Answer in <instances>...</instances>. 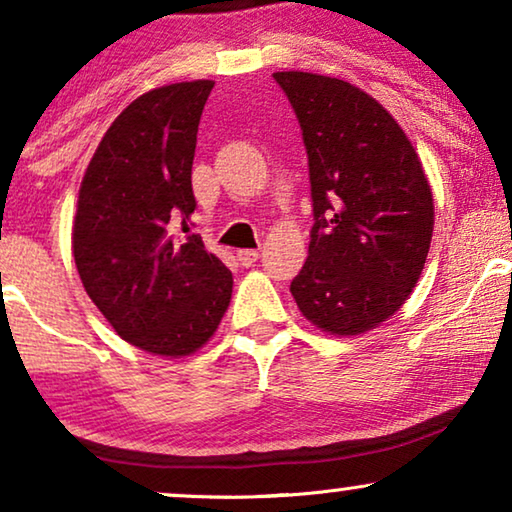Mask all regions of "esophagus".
Returning a JSON list of instances; mask_svg holds the SVG:
<instances>
[{
	"instance_id": "1",
	"label": "esophagus",
	"mask_w": 512,
	"mask_h": 512,
	"mask_svg": "<svg viewBox=\"0 0 512 512\" xmlns=\"http://www.w3.org/2000/svg\"><path fill=\"white\" fill-rule=\"evenodd\" d=\"M237 261H240L244 268H249V265H254L258 261V249H240L237 251Z\"/></svg>"
}]
</instances>
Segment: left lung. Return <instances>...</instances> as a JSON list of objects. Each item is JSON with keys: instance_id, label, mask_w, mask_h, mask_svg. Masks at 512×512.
Returning a JSON list of instances; mask_svg holds the SVG:
<instances>
[{"instance_id": "8db88e82", "label": "left lung", "mask_w": 512, "mask_h": 512, "mask_svg": "<svg viewBox=\"0 0 512 512\" xmlns=\"http://www.w3.org/2000/svg\"><path fill=\"white\" fill-rule=\"evenodd\" d=\"M303 130L310 249L291 293L331 335L366 333L401 307L429 256L433 195L415 146L375 97L310 72L272 74Z\"/></svg>"}]
</instances>
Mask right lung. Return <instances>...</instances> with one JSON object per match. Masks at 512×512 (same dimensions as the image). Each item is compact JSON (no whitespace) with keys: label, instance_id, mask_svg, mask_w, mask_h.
Masks as SVG:
<instances>
[{"label":"right lung","instance_id":"1","mask_svg":"<svg viewBox=\"0 0 512 512\" xmlns=\"http://www.w3.org/2000/svg\"><path fill=\"white\" fill-rule=\"evenodd\" d=\"M214 81L149 90L102 137L74 216L72 251L83 289L125 342L144 352L193 354L228 310L233 272L202 237L170 230L195 212L191 184L202 109Z\"/></svg>","mask_w":512,"mask_h":512}]
</instances>
